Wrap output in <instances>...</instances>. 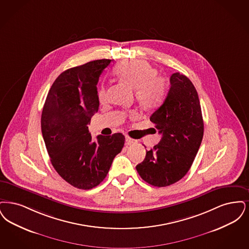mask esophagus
Here are the masks:
<instances>
[{
    "instance_id": "1",
    "label": "esophagus",
    "mask_w": 249,
    "mask_h": 249,
    "mask_svg": "<svg viewBox=\"0 0 249 249\" xmlns=\"http://www.w3.org/2000/svg\"><path fill=\"white\" fill-rule=\"evenodd\" d=\"M125 141H126V144H127V145H132V144L137 143V141H136V140L131 139V138H129L128 136H126V137H125Z\"/></svg>"
}]
</instances>
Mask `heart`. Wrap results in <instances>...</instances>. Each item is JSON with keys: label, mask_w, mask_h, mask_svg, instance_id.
Wrapping results in <instances>:
<instances>
[{"label": "heart", "mask_w": 249, "mask_h": 249, "mask_svg": "<svg viewBox=\"0 0 249 249\" xmlns=\"http://www.w3.org/2000/svg\"><path fill=\"white\" fill-rule=\"evenodd\" d=\"M120 79L136 89V97L141 105L153 108L160 105L166 96L167 87L164 79L156 75L157 71L144 60H127L114 69ZM98 100L103 103L107 99V90L101 87L97 93Z\"/></svg>", "instance_id": "heart-1"}]
</instances>
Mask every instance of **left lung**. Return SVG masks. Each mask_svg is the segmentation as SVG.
I'll use <instances>...</instances> for the list:
<instances>
[{"label": "left lung", "mask_w": 249, "mask_h": 249, "mask_svg": "<svg viewBox=\"0 0 249 249\" xmlns=\"http://www.w3.org/2000/svg\"><path fill=\"white\" fill-rule=\"evenodd\" d=\"M170 89L150 120L162 135L136 166L141 178L155 187L180 180L190 170L204 136V121L195 86L179 72L170 77Z\"/></svg>", "instance_id": "left-lung-1"}]
</instances>
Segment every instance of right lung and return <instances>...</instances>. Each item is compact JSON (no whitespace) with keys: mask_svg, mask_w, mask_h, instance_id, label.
I'll return each mask as SVG.
<instances>
[{"mask_svg":"<svg viewBox=\"0 0 249 249\" xmlns=\"http://www.w3.org/2000/svg\"><path fill=\"white\" fill-rule=\"evenodd\" d=\"M110 59H98L69 69L58 76L43 105L41 126L50 161L58 175L71 186L89 190L106 178L124 136L98 135L88 130L98 110L97 82Z\"/></svg>","mask_w":249,"mask_h":249,"instance_id":"add662e5","label":"right lung"}]
</instances>
